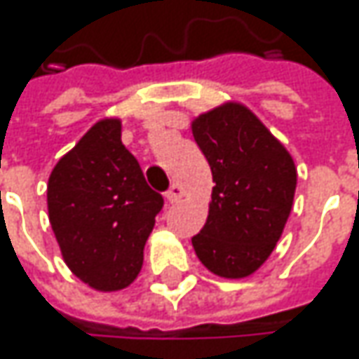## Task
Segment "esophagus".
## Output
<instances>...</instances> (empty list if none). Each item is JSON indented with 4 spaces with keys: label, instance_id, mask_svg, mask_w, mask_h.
<instances>
[{
    "label": "esophagus",
    "instance_id": "obj_1",
    "mask_svg": "<svg viewBox=\"0 0 359 359\" xmlns=\"http://www.w3.org/2000/svg\"><path fill=\"white\" fill-rule=\"evenodd\" d=\"M164 196H166L168 203H177L180 196H182V187H180V184H172V187L166 191V195Z\"/></svg>",
    "mask_w": 359,
    "mask_h": 359
}]
</instances>
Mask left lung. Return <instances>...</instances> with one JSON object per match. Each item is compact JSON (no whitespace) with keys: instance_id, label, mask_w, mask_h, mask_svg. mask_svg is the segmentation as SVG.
Returning a JSON list of instances; mask_svg holds the SVG:
<instances>
[{"instance_id":"1","label":"left lung","mask_w":359,"mask_h":359,"mask_svg":"<svg viewBox=\"0 0 359 359\" xmlns=\"http://www.w3.org/2000/svg\"><path fill=\"white\" fill-rule=\"evenodd\" d=\"M193 136L215 182L207 223L193 237L196 257L219 277L241 279L267 261L283 233L297 184L295 164L237 102L201 114Z\"/></svg>"}]
</instances>
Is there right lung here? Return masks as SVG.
<instances>
[{"instance_id": "1", "label": "right lung", "mask_w": 359, "mask_h": 359, "mask_svg": "<svg viewBox=\"0 0 359 359\" xmlns=\"http://www.w3.org/2000/svg\"><path fill=\"white\" fill-rule=\"evenodd\" d=\"M164 201L120 140V120L96 122L54 166L48 212L70 271L98 291L128 287Z\"/></svg>"}]
</instances>
